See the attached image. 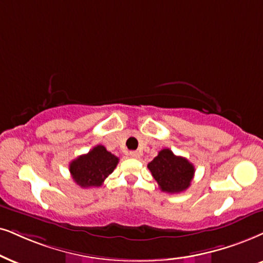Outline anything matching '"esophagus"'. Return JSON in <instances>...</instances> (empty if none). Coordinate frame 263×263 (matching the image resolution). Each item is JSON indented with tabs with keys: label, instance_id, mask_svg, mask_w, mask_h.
<instances>
[{
	"label": "esophagus",
	"instance_id": "34e87169",
	"mask_svg": "<svg viewBox=\"0 0 263 263\" xmlns=\"http://www.w3.org/2000/svg\"><path fill=\"white\" fill-rule=\"evenodd\" d=\"M128 155L131 156V158L137 159L138 156H139V153H138V152H136V151H132V152H129V153H128Z\"/></svg>",
	"mask_w": 263,
	"mask_h": 263
}]
</instances>
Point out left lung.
Here are the masks:
<instances>
[{"mask_svg":"<svg viewBox=\"0 0 263 263\" xmlns=\"http://www.w3.org/2000/svg\"><path fill=\"white\" fill-rule=\"evenodd\" d=\"M149 171L165 193H181L191 185L194 166L183 156H177L170 149H162L148 164Z\"/></svg>","mask_w":263,"mask_h":263,"instance_id":"obj_1","label":"left lung"}]
</instances>
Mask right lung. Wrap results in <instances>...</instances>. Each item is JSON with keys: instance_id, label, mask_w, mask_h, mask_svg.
I'll use <instances>...</instances> for the list:
<instances>
[{"instance_id": "1", "label": "right lung", "mask_w": 263, "mask_h": 263, "mask_svg": "<svg viewBox=\"0 0 263 263\" xmlns=\"http://www.w3.org/2000/svg\"><path fill=\"white\" fill-rule=\"evenodd\" d=\"M119 158L103 145H96L87 154L80 155L69 165V171L76 184L82 188L101 187L104 179L114 171Z\"/></svg>"}]
</instances>
